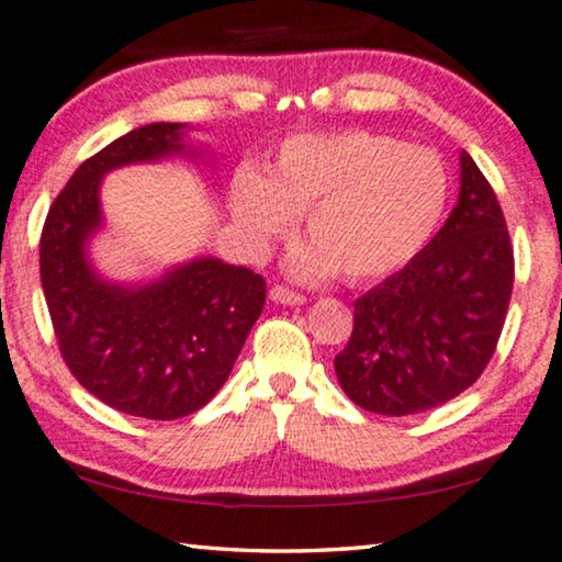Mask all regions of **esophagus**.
Masks as SVG:
<instances>
[{
  "instance_id": "34e87169",
  "label": "esophagus",
  "mask_w": 562,
  "mask_h": 562,
  "mask_svg": "<svg viewBox=\"0 0 562 562\" xmlns=\"http://www.w3.org/2000/svg\"><path fill=\"white\" fill-rule=\"evenodd\" d=\"M270 297L274 300V303H282V305L305 303V295H300V292L284 288V284H274V288L270 290Z\"/></svg>"
}]
</instances>
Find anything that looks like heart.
<instances>
[{"label":"heart","mask_w":562,"mask_h":562,"mask_svg":"<svg viewBox=\"0 0 562 562\" xmlns=\"http://www.w3.org/2000/svg\"><path fill=\"white\" fill-rule=\"evenodd\" d=\"M448 170L432 149L390 134L349 130L297 134L278 149L270 178L236 170L232 205L255 247L288 234L305 213L311 241L290 255L292 274L341 272L361 284L397 272L438 232L448 205Z\"/></svg>","instance_id":"b5f03b06"}]
</instances>
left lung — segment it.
<instances>
[{"mask_svg":"<svg viewBox=\"0 0 562 562\" xmlns=\"http://www.w3.org/2000/svg\"><path fill=\"white\" fill-rule=\"evenodd\" d=\"M515 288V249L484 172L461 153V193L428 247L353 303L341 390L376 415H417L484 374Z\"/></svg>","mask_w":562,"mask_h":562,"instance_id":"left-lung-1","label":"left lung"}]
</instances>
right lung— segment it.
<instances>
[{"instance_id":"right-lung-1","label":"right lung","mask_w":562,"mask_h":562,"mask_svg":"<svg viewBox=\"0 0 562 562\" xmlns=\"http://www.w3.org/2000/svg\"><path fill=\"white\" fill-rule=\"evenodd\" d=\"M180 126L145 124L78 165L41 234V282L63 361L93 397L147 420L191 415L221 390L267 295L262 274L213 257L137 290L91 270L86 239L101 224L104 172L183 153Z\"/></svg>"}]
</instances>
